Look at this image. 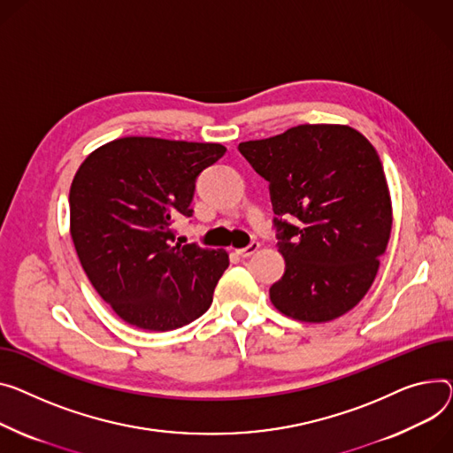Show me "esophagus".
Masks as SVG:
<instances>
[{
	"mask_svg": "<svg viewBox=\"0 0 453 453\" xmlns=\"http://www.w3.org/2000/svg\"><path fill=\"white\" fill-rule=\"evenodd\" d=\"M258 248H260V244L253 240L250 246H246L242 250H236V255H240V257H251V255H255L258 251Z\"/></svg>",
	"mask_w": 453,
	"mask_h": 453,
	"instance_id": "esophagus-1",
	"label": "esophagus"
}]
</instances>
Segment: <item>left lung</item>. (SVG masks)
Here are the masks:
<instances>
[{
    "mask_svg": "<svg viewBox=\"0 0 453 453\" xmlns=\"http://www.w3.org/2000/svg\"><path fill=\"white\" fill-rule=\"evenodd\" d=\"M269 182L286 271L273 306L303 322L353 310L372 288L391 233V200L375 147L348 126H296L238 145ZM293 218L294 224L285 219Z\"/></svg>",
    "mask_w": 453,
    "mask_h": 453,
    "instance_id": "obj_1",
    "label": "left lung"
}]
</instances>
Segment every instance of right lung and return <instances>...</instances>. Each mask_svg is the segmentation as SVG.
<instances>
[{"label":"right lung","mask_w":453,"mask_h":453,"mask_svg":"<svg viewBox=\"0 0 453 453\" xmlns=\"http://www.w3.org/2000/svg\"><path fill=\"white\" fill-rule=\"evenodd\" d=\"M224 153L220 143L127 136L98 147L76 171L69 205L78 258L127 324L169 331L213 303L229 257L174 242L173 220L193 217L196 178Z\"/></svg>","instance_id":"add662e5"}]
</instances>
